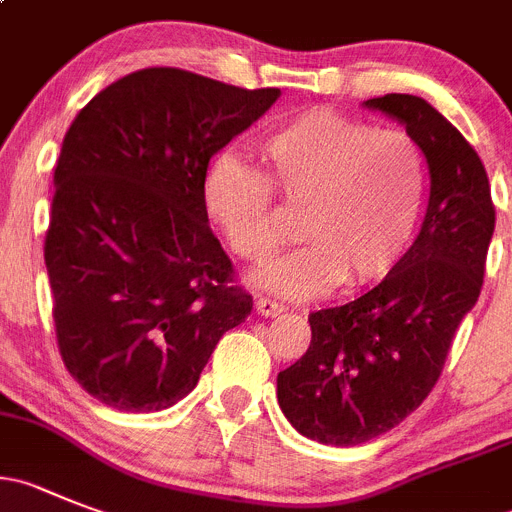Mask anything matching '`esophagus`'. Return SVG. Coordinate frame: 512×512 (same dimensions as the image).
I'll list each match as a JSON object with an SVG mask.
<instances>
[{
    "label": "esophagus",
    "mask_w": 512,
    "mask_h": 512,
    "mask_svg": "<svg viewBox=\"0 0 512 512\" xmlns=\"http://www.w3.org/2000/svg\"><path fill=\"white\" fill-rule=\"evenodd\" d=\"M255 308L262 318H275V315H280L285 310L280 303H275V300H270V298H262V295L255 300Z\"/></svg>",
    "instance_id": "1"
}]
</instances>
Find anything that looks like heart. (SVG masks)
I'll list each match as a JSON object with an SVG mask.
<instances>
[{"label": "heart", "instance_id": "b5f03b06", "mask_svg": "<svg viewBox=\"0 0 512 512\" xmlns=\"http://www.w3.org/2000/svg\"><path fill=\"white\" fill-rule=\"evenodd\" d=\"M260 148L270 174L222 154L207 166L202 194L234 255L252 265L270 260L288 237L271 184L303 207L300 234L310 242L260 272L262 288L305 300L341 280L369 288L401 265L427 191V161L407 131L310 108L272 128Z\"/></svg>", "mask_w": 512, "mask_h": 512}]
</instances>
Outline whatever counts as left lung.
I'll list each match as a JSON object with an SVG mask.
<instances>
[{
  "instance_id": "left-lung-1",
  "label": "left lung",
  "mask_w": 512,
  "mask_h": 512,
  "mask_svg": "<svg viewBox=\"0 0 512 512\" xmlns=\"http://www.w3.org/2000/svg\"><path fill=\"white\" fill-rule=\"evenodd\" d=\"M366 108L404 123L429 166V204L407 257L376 288L308 315L310 346L278 374V404L305 437L356 447L429 396L462 318L480 298L495 207L475 148L424 98Z\"/></svg>"
}]
</instances>
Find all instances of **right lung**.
Here are the masks:
<instances>
[{"label":"right lung","mask_w":512,"mask_h":512,"mask_svg":"<svg viewBox=\"0 0 512 512\" xmlns=\"http://www.w3.org/2000/svg\"><path fill=\"white\" fill-rule=\"evenodd\" d=\"M278 98V88L146 68L100 90L70 123L45 265L62 361L105 407H174L219 338L250 315L202 184L209 159Z\"/></svg>","instance_id":"obj_1"}]
</instances>
